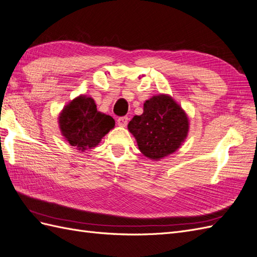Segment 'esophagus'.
I'll use <instances>...</instances> for the list:
<instances>
[{
    "mask_svg": "<svg viewBox=\"0 0 257 257\" xmlns=\"http://www.w3.org/2000/svg\"><path fill=\"white\" fill-rule=\"evenodd\" d=\"M117 125L121 126V127H125L127 125V122H128V117L127 116H121L117 119Z\"/></svg>",
    "mask_w": 257,
    "mask_h": 257,
    "instance_id": "obj_1",
    "label": "esophagus"
}]
</instances>
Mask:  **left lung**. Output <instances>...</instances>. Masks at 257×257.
Here are the masks:
<instances>
[{
    "label": "left lung",
    "mask_w": 257,
    "mask_h": 257,
    "mask_svg": "<svg viewBox=\"0 0 257 257\" xmlns=\"http://www.w3.org/2000/svg\"><path fill=\"white\" fill-rule=\"evenodd\" d=\"M138 149L150 160L159 161L177 151L189 132V119L169 94H159L144 102V112L127 125Z\"/></svg>",
    "instance_id": "obj_1"
}]
</instances>
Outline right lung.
<instances>
[{
    "mask_svg": "<svg viewBox=\"0 0 257 257\" xmlns=\"http://www.w3.org/2000/svg\"><path fill=\"white\" fill-rule=\"evenodd\" d=\"M61 135L79 151L95 148L115 125L110 115L98 111L92 97L80 95L61 110L58 116Z\"/></svg>",
    "mask_w": 257,
    "mask_h": 257,
    "instance_id": "right-lung-1",
    "label": "right lung"
}]
</instances>
